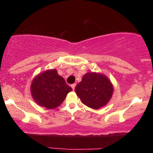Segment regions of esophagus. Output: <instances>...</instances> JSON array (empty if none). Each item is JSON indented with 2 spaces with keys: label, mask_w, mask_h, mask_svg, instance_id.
Listing matches in <instances>:
<instances>
[{
  "label": "esophagus",
  "mask_w": 153,
  "mask_h": 153,
  "mask_svg": "<svg viewBox=\"0 0 153 153\" xmlns=\"http://www.w3.org/2000/svg\"><path fill=\"white\" fill-rule=\"evenodd\" d=\"M75 86H76V83H74V84H72V85H71V87H72V88L73 91H74Z\"/></svg>",
  "instance_id": "34e87169"
}]
</instances>
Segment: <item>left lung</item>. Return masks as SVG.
<instances>
[{
    "label": "left lung",
    "mask_w": 153,
    "mask_h": 153,
    "mask_svg": "<svg viewBox=\"0 0 153 153\" xmlns=\"http://www.w3.org/2000/svg\"><path fill=\"white\" fill-rule=\"evenodd\" d=\"M75 92L85 105L93 109L106 106L111 99L114 85L100 72H88L75 87Z\"/></svg>",
    "instance_id": "8db88e82"
}]
</instances>
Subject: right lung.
<instances>
[{"label":"right lung","instance_id":"right-lung-1","mask_svg":"<svg viewBox=\"0 0 153 153\" xmlns=\"http://www.w3.org/2000/svg\"><path fill=\"white\" fill-rule=\"evenodd\" d=\"M72 88L58 74L56 69L47 70L36 75L30 85L33 99L38 105L53 109L62 103Z\"/></svg>","mask_w":153,"mask_h":153}]
</instances>
